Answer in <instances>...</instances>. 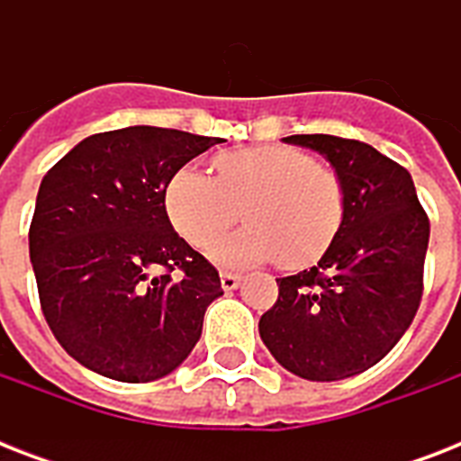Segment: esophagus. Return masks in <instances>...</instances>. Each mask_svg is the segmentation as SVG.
<instances>
[{"label":"esophagus","instance_id":"1","mask_svg":"<svg viewBox=\"0 0 461 461\" xmlns=\"http://www.w3.org/2000/svg\"><path fill=\"white\" fill-rule=\"evenodd\" d=\"M220 282H222L224 292H231V289H237L239 285H241V275L222 273V275H220Z\"/></svg>","mask_w":461,"mask_h":461}]
</instances>
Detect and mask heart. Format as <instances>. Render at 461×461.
<instances>
[{
	"label": "heart",
	"instance_id": "1",
	"mask_svg": "<svg viewBox=\"0 0 461 461\" xmlns=\"http://www.w3.org/2000/svg\"><path fill=\"white\" fill-rule=\"evenodd\" d=\"M215 176L181 167L165 191L167 215L188 244L208 249L241 215L249 227L224 239L215 256L227 266L275 260L287 270L322 258L344 222L342 179L292 146L222 150Z\"/></svg>",
	"mask_w": 461,
	"mask_h": 461
}]
</instances>
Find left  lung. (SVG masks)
Wrapping results in <instances>:
<instances>
[{
	"label": "left lung",
	"mask_w": 461,
	"mask_h": 461,
	"mask_svg": "<svg viewBox=\"0 0 461 461\" xmlns=\"http://www.w3.org/2000/svg\"><path fill=\"white\" fill-rule=\"evenodd\" d=\"M325 155L342 179L347 210L318 266L280 277L260 315V339L299 378L330 383L375 366L414 321L423 294L430 222L411 174L361 140L287 136Z\"/></svg>",
	"instance_id": "1"
}]
</instances>
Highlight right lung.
Wrapping results in <instances>:
<instances>
[{
    "label": "right lung",
    "instance_id": "1",
    "mask_svg": "<svg viewBox=\"0 0 461 461\" xmlns=\"http://www.w3.org/2000/svg\"><path fill=\"white\" fill-rule=\"evenodd\" d=\"M220 139L129 126L83 139L45 174L28 244L57 342L122 383L172 373L201 339L220 275L174 231L167 184Z\"/></svg>",
    "mask_w": 461,
    "mask_h": 461
}]
</instances>
